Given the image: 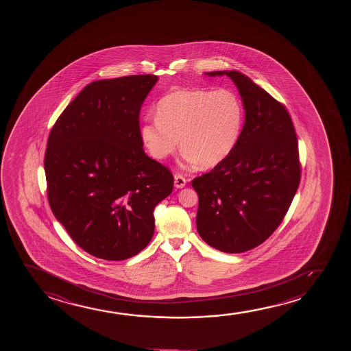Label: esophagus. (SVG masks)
I'll list each match as a JSON object with an SVG mask.
<instances>
[{"mask_svg":"<svg viewBox=\"0 0 351 351\" xmlns=\"http://www.w3.org/2000/svg\"><path fill=\"white\" fill-rule=\"evenodd\" d=\"M186 183H187V180L181 176V175H175V181H173V186L176 188H183L186 186Z\"/></svg>","mask_w":351,"mask_h":351,"instance_id":"esophagus-1","label":"esophagus"}]
</instances>
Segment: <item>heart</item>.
Returning <instances> with one entry per match:
<instances>
[{
    "mask_svg": "<svg viewBox=\"0 0 351 351\" xmlns=\"http://www.w3.org/2000/svg\"><path fill=\"white\" fill-rule=\"evenodd\" d=\"M243 125V104L229 88H188L163 97L156 116L145 119L140 138L149 154L165 159L178 149L188 167L211 168L235 149Z\"/></svg>",
    "mask_w": 351,
    "mask_h": 351,
    "instance_id": "b5f03b06",
    "label": "heart"
}]
</instances>
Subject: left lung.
Returning <instances> with one entry per match:
<instances>
[{
    "instance_id": "left-lung-1",
    "label": "left lung",
    "mask_w": 351,
    "mask_h": 351,
    "mask_svg": "<svg viewBox=\"0 0 351 351\" xmlns=\"http://www.w3.org/2000/svg\"><path fill=\"white\" fill-rule=\"evenodd\" d=\"M206 75L230 77L245 125L232 152L192 181L197 232L216 250L242 253L267 240L288 212L301 178L298 138L287 109L250 77L237 71Z\"/></svg>"
}]
</instances>
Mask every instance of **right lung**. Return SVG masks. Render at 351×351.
Instances as JSON below:
<instances>
[{"instance_id": "add662e5", "label": "right lung", "mask_w": 351, "mask_h": 351, "mask_svg": "<svg viewBox=\"0 0 351 351\" xmlns=\"http://www.w3.org/2000/svg\"><path fill=\"white\" fill-rule=\"evenodd\" d=\"M157 75L88 84L60 115L44 158L49 205L88 254L125 260L149 245L154 207L173 192L168 168L140 138L141 106Z\"/></svg>"}]
</instances>
